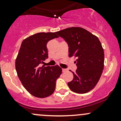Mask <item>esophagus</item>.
Returning a JSON list of instances; mask_svg holds the SVG:
<instances>
[{
    "label": "esophagus",
    "instance_id": "1",
    "mask_svg": "<svg viewBox=\"0 0 121 121\" xmlns=\"http://www.w3.org/2000/svg\"><path fill=\"white\" fill-rule=\"evenodd\" d=\"M62 72H65L67 71V69H62Z\"/></svg>",
    "mask_w": 121,
    "mask_h": 121
}]
</instances>
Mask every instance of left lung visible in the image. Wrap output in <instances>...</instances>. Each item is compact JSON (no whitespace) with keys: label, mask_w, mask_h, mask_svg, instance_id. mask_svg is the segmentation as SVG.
<instances>
[{"label":"left lung","mask_w":121,"mask_h":121,"mask_svg":"<svg viewBox=\"0 0 121 121\" xmlns=\"http://www.w3.org/2000/svg\"><path fill=\"white\" fill-rule=\"evenodd\" d=\"M68 44L69 56L76 57V72L68 83L76 93L89 92L95 87L104 68V52L96 36L81 27H70L56 32Z\"/></svg>","instance_id":"8db88e82"}]
</instances>
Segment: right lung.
<instances>
[{"label":"right lung","instance_id":"add662e5","mask_svg":"<svg viewBox=\"0 0 121 121\" xmlns=\"http://www.w3.org/2000/svg\"><path fill=\"white\" fill-rule=\"evenodd\" d=\"M59 37L54 32H40L22 41L15 61L19 80L30 94L45 98L54 92L56 80L62 73L59 65L44 66L41 64L48 57L47 43Z\"/></svg>","mask_w":121,"mask_h":121}]
</instances>
